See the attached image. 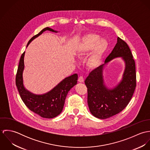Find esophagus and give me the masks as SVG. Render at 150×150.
I'll return each instance as SVG.
<instances>
[{
	"label": "esophagus",
	"instance_id": "obj_1",
	"mask_svg": "<svg viewBox=\"0 0 150 150\" xmlns=\"http://www.w3.org/2000/svg\"><path fill=\"white\" fill-rule=\"evenodd\" d=\"M78 81H79V83H83L84 81V79L83 77L80 76L79 78V79H78Z\"/></svg>",
	"mask_w": 150,
	"mask_h": 150
}]
</instances>
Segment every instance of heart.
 Returning a JSON list of instances; mask_svg holds the SVG:
<instances>
[{
	"instance_id": "1",
	"label": "heart",
	"mask_w": 150,
	"mask_h": 150,
	"mask_svg": "<svg viewBox=\"0 0 150 150\" xmlns=\"http://www.w3.org/2000/svg\"><path fill=\"white\" fill-rule=\"evenodd\" d=\"M107 48L108 42L106 39H99L97 34L89 33L82 38L77 48V55L82 57L92 51L86 65L89 69H93L101 64Z\"/></svg>"
}]
</instances>
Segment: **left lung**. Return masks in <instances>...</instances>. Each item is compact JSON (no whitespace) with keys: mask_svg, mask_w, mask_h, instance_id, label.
I'll return each mask as SVG.
<instances>
[{"mask_svg":"<svg viewBox=\"0 0 150 150\" xmlns=\"http://www.w3.org/2000/svg\"><path fill=\"white\" fill-rule=\"evenodd\" d=\"M117 57H122L125 60L126 69L122 81L113 89L108 90L104 84L103 69L105 64ZM105 64L93 70L85 80L89 110L100 119L110 118L122 111L128 105L136 86L134 60L128 44L119 37Z\"/></svg>","mask_w":150,"mask_h":150,"instance_id":"1","label":"left lung"}]
</instances>
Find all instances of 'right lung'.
I'll return each instance as SVG.
<instances>
[{
    "label": "right lung",
    "mask_w": 150,
    "mask_h": 150,
    "mask_svg": "<svg viewBox=\"0 0 150 150\" xmlns=\"http://www.w3.org/2000/svg\"><path fill=\"white\" fill-rule=\"evenodd\" d=\"M47 30L57 32L52 29L47 27L32 37L28 42L27 47L34 39ZM24 55L25 52H23L21 57L16 78V86L22 101L30 110L43 118H52L57 117L62 111L68 92L77 83V74H74L65 78L47 93L41 95H34L27 91L23 85L22 72L24 69Z\"/></svg>",
    "instance_id": "right-lung-1"
}]
</instances>
